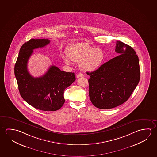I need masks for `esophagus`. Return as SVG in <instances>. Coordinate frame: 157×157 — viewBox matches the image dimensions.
<instances>
[{"instance_id":"obj_1","label":"esophagus","mask_w":157,"mask_h":157,"mask_svg":"<svg viewBox=\"0 0 157 157\" xmlns=\"http://www.w3.org/2000/svg\"><path fill=\"white\" fill-rule=\"evenodd\" d=\"M84 77V75L82 74V73H78L76 75V77L77 78H79L80 77Z\"/></svg>"}]
</instances>
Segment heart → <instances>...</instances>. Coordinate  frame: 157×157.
<instances>
[{
    "label": "heart",
    "mask_w": 157,
    "mask_h": 157,
    "mask_svg": "<svg viewBox=\"0 0 157 157\" xmlns=\"http://www.w3.org/2000/svg\"><path fill=\"white\" fill-rule=\"evenodd\" d=\"M66 54H62L64 63L71 64L72 61L79 62L80 68L85 72H93L98 69L105 59L102 49L91 46L86 42H79L70 45Z\"/></svg>",
    "instance_id": "b5f03b06"
}]
</instances>
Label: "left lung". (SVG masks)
<instances>
[{
	"label": "left lung",
	"mask_w": 157,
	"mask_h": 157,
	"mask_svg": "<svg viewBox=\"0 0 157 157\" xmlns=\"http://www.w3.org/2000/svg\"><path fill=\"white\" fill-rule=\"evenodd\" d=\"M116 52L118 56L95 71L87 72L90 100L100 109H111L125 102L140 81L139 57L133 48L117 41Z\"/></svg>",
	"instance_id": "obj_1"
}]
</instances>
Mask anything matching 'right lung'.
I'll list each match as a JSON object with an SVG mask.
<instances>
[{
    "instance_id": "right-lung-1",
    "label": "right lung",
    "mask_w": 157,
    "mask_h": 157,
    "mask_svg": "<svg viewBox=\"0 0 157 157\" xmlns=\"http://www.w3.org/2000/svg\"><path fill=\"white\" fill-rule=\"evenodd\" d=\"M46 39H32L21 46L15 65V75L21 97L35 108L43 111L59 110L64 103V91L75 80V73L51 66L40 77H32L27 63L34 49L50 43Z\"/></svg>"
}]
</instances>
